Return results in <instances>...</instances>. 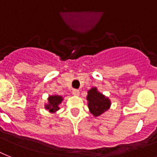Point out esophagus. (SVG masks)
I'll list each match as a JSON object with an SVG mask.
<instances>
[{
	"instance_id": "esophagus-1",
	"label": "esophagus",
	"mask_w": 157,
	"mask_h": 157,
	"mask_svg": "<svg viewBox=\"0 0 157 157\" xmlns=\"http://www.w3.org/2000/svg\"><path fill=\"white\" fill-rule=\"evenodd\" d=\"M79 94H80V92H79L78 90H76V89H74V90H72V94L75 96H78Z\"/></svg>"
}]
</instances>
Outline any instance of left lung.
I'll use <instances>...</instances> for the list:
<instances>
[{"mask_svg": "<svg viewBox=\"0 0 157 157\" xmlns=\"http://www.w3.org/2000/svg\"><path fill=\"white\" fill-rule=\"evenodd\" d=\"M88 107L94 117H99L110 108L111 101L103 94L98 92L96 87L91 88L87 95Z\"/></svg>", "mask_w": 157, "mask_h": 157, "instance_id": "obj_1", "label": "left lung"}]
</instances>
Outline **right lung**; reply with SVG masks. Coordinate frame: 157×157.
Returning <instances> with one entry per match:
<instances>
[{
  "mask_svg": "<svg viewBox=\"0 0 157 157\" xmlns=\"http://www.w3.org/2000/svg\"><path fill=\"white\" fill-rule=\"evenodd\" d=\"M63 98L62 96L52 95L48 98V103L45 105V108L51 113L56 112L59 110V104L62 103Z\"/></svg>",
  "mask_w": 157,
  "mask_h": 157,
  "instance_id": "obj_1",
  "label": "right lung"
}]
</instances>
